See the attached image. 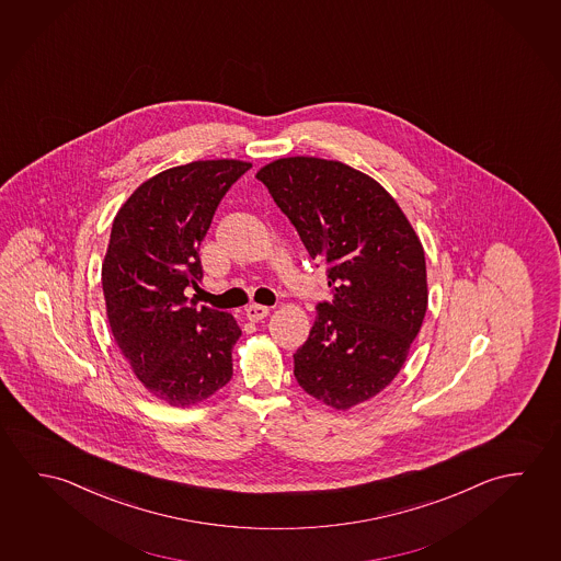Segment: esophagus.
Here are the masks:
<instances>
[{
  "label": "esophagus",
  "mask_w": 561,
  "mask_h": 561,
  "mask_svg": "<svg viewBox=\"0 0 561 561\" xmlns=\"http://www.w3.org/2000/svg\"><path fill=\"white\" fill-rule=\"evenodd\" d=\"M266 313H268V308H266V306L251 305L245 308V316H248L251 322H259V320H263V318H266Z\"/></svg>",
  "instance_id": "esophagus-1"
}]
</instances>
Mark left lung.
Listing matches in <instances>:
<instances>
[{
	"label": "left lung",
	"mask_w": 561,
	"mask_h": 561,
	"mask_svg": "<svg viewBox=\"0 0 561 561\" xmlns=\"http://www.w3.org/2000/svg\"><path fill=\"white\" fill-rule=\"evenodd\" d=\"M256 179L332 286V302H318L296 350V380L323 404L352 409L399 375L419 335L427 306L422 243L389 192L343 162L288 157Z\"/></svg>",
	"instance_id": "8db88e82"
}]
</instances>
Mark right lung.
Here are the masks:
<instances>
[{"mask_svg":"<svg viewBox=\"0 0 561 561\" xmlns=\"http://www.w3.org/2000/svg\"><path fill=\"white\" fill-rule=\"evenodd\" d=\"M249 169L226 159L169 169L142 182L112 226L102 265L110 328L137 379L171 407L208 399L233 375L238 322L188 295L219 202Z\"/></svg>","mask_w":561,"mask_h":561,"instance_id":"obj_1","label":"right lung"}]
</instances>
